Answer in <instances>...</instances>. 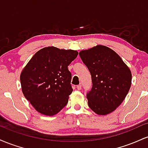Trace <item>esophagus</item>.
I'll list each match as a JSON object with an SVG mask.
<instances>
[{
  "label": "esophagus",
  "instance_id": "1",
  "mask_svg": "<svg viewBox=\"0 0 148 148\" xmlns=\"http://www.w3.org/2000/svg\"><path fill=\"white\" fill-rule=\"evenodd\" d=\"M76 89L80 90L81 89V85H78V86H76Z\"/></svg>",
  "mask_w": 148,
  "mask_h": 148
}]
</instances>
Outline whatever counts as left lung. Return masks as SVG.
I'll return each mask as SVG.
<instances>
[{"label":"left lung","instance_id":"obj_1","mask_svg":"<svg viewBox=\"0 0 148 148\" xmlns=\"http://www.w3.org/2000/svg\"><path fill=\"white\" fill-rule=\"evenodd\" d=\"M79 56L92 77V87L86 95L88 106L101 115L115 111L130 89V68L118 54L105 46L81 51Z\"/></svg>","mask_w":148,"mask_h":148}]
</instances>
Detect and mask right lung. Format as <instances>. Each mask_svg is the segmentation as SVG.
<instances>
[{"label": "right lung", "mask_w": 148, "mask_h": 148, "mask_svg": "<svg viewBox=\"0 0 148 148\" xmlns=\"http://www.w3.org/2000/svg\"><path fill=\"white\" fill-rule=\"evenodd\" d=\"M78 54L74 50L45 47L22 70L20 81L23 95L39 113L51 116L67 105L73 91L68 66Z\"/></svg>", "instance_id": "1"}]
</instances>
